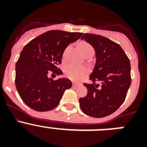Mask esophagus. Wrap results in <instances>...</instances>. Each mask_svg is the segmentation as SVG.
<instances>
[{"label": "esophagus", "instance_id": "1", "mask_svg": "<svg viewBox=\"0 0 147 147\" xmlns=\"http://www.w3.org/2000/svg\"><path fill=\"white\" fill-rule=\"evenodd\" d=\"M73 87H77L78 85H80V84H78V83H75V82H73L72 83Z\"/></svg>", "mask_w": 147, "mask_h": 147}]
</instances>
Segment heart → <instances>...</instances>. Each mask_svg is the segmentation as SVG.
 <instances>
[{
    "label": "heart",
    "instance_id": "obj_1",
    "mask_svg": "<svg viewBox=\"0 0 147 147\" xmlns=\"http://www.w3.org/2000/svg\"><path fill=\"white\" fill-rule=\"evenodd\" d=\"M80 47L82 53L86 51L88 49H93L91 45L88 43H86V42H82V43H80ZM69 49L70 46H68L64 51V52H63V58L66 57ZM64 73L65 75L69 80H72V81H80V80H82L83 78L85 77L88 75V69L86 67H84V66L78 65L71 63V64L65 65L64 68Z\"/></svg>",
    "mask_w": 147,
    "mask_h": 147
}]
</instances>
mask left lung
<instances>
[{
  "label": "left lung",
  "instance_id": "8db88e82",
  "mask_svg": "<svg viewBox=\"0 0 147 147\" xmlns=\"http://www.w3.org/2000/svg\"><path fill=\"white\" fill-rule=\"evenodd\" d=\"M82 39L93 47L96 62L90 76L91 84L85 83L88 94L80 98V108L86 115L102 118L113 113L125 100L131 84L130 62L119 44L94 34ZM96 81L102 83L101 86Z\"/></svg>",
  "mask_w": 147,
  "mask_h": 147
}]
</instances>
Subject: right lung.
Instances as JSON below:
<instances>
[{
    "instance_id": "1",
    "label": "right lung",
    "mask_w": 147,
    "mask_h": 147,
    "mask_svg": "<svg viewBox=\"0 0 147 147\" xmlns=\"http://www.w3.org/2000/svg\"><path fill=\"white\" fill-rule=\"evenodd\" d=\"M82 34L51 30L25 45L16 63L15 85L27 106L43 112L53 110L59 105L65 90L71 88L72 83L66 78L54 80L48 77V74H62L57 66L62 62L65 49Z\"/></svg>"
}]
</instances>
